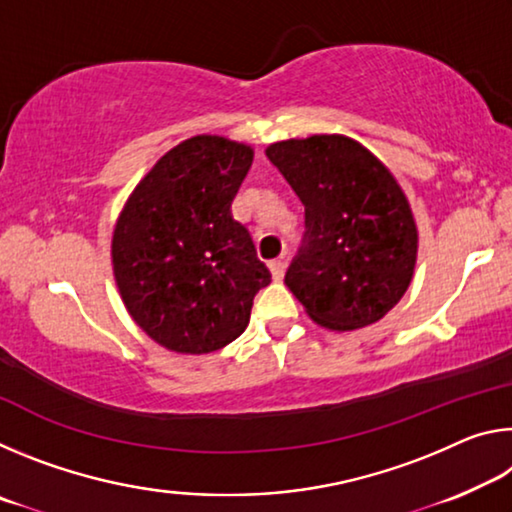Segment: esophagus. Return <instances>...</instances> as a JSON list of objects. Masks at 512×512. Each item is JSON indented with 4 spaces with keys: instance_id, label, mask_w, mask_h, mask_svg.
<instances>
[{
    "instance_id": "1",
    "label": "esophagus",
    "mask_w": 512,
    "mask_h": 512,
    "mask_svg": "<svg viewBox=\"0 0 512 512\" xmlns=\"http://www.w3.org/2000/svg\"><path fill=\"white\" fill-rule=\"evenodd\" d=\"M284 259L280 257V259H273V262H268V268H271V275H273V280L275 282H280L282 277H284Z\"/></svg>"
}]
</instances>
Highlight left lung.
Instances as JSON below:
<instances>
[{"label": "left lung", "instance_id": "left-lung-1", "mask_svg": "<svg viewBox=\"0 0 512 512\" xmlns=\"http://www.w3.org/2000/svg\"><path fill=\"white\" fill-rule=\"evenodd\" d=\"M305 205V239L284 284L307 316L334 332L384 318L411 284L418 228L400 183L345 135H311L266 149Z\"/></svg>", "mask_w": 512, "mask_h": 512}]
</instances>
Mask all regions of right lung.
<instances>
[{
  "label": "right lung",
  "instance_id": "right-lung-1",
  "mask_svg": "<svg viewBox=\"0 0 512 512\" xmlns=\"http://www.w3.org/2000/svg\"><path fill=\"white\" fill-rule=\"evenodd\" d=\"M253 149L221 135L180 142L137 183L112 232V273L128 314L162 348L221 350L244 332L271 273L230 205Z\"/></svg>",
  "mask_w": 512,
  "mask_h": 512
}]
</instances>
